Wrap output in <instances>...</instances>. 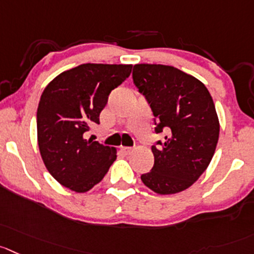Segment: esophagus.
<instances>
[{"label":"esophagus","instance_id":"obj_1","mask_svg":"<svg viewBox=\"0 0 254 254\" xmlns=\"http://www.w3.org/2000/svg\"><path fill=\"white\" fill-rule=\"evenodd\" d=\"M121 149H122L126 154H131L132 152H133V148H132V147H121Z\"/></svg>","mask_w":254,"mask_h":254}]
</instances>
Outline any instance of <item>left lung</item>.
I'll list each match as a JSON object with an SVG mask.
<instances>
[{"instance_id":"obj_1","label":"left lung","mask_w":254,"mask_h":254,"mask_svg":"<svg viewBox=\"0 0 254 254\" xmlns=\"http://www.w3.org/2000/svg\"><path fill=\"white\" fill-rule=\"evenodd\" d=\"M132 74L153 111L156 133H167L152 147L154 165L142 182L158 194L182 192L201 177L216 151L219 120L211 93L173 66L138 64Z\"/></svg>"}]
</instances>
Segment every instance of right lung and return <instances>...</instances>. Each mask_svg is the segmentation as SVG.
<instances>
[{"mask_svg": "<svg viewBox=\"0 0 254 254\" xmlns=\"http://www.w3.org/2000/svg\"><path fill=\"white\" fill-rule=\"evenodd\" d=\"M132 64H83L55 77L37 108V142L46 168L60 185L84 193L103 180L117 149L86 132L100 123L108 95L131 74Z\"/></svg>", "mask_w": 254, "mask_h": 254, "instance_id": "add662e5", "label": "right lung"}]
</instances>
